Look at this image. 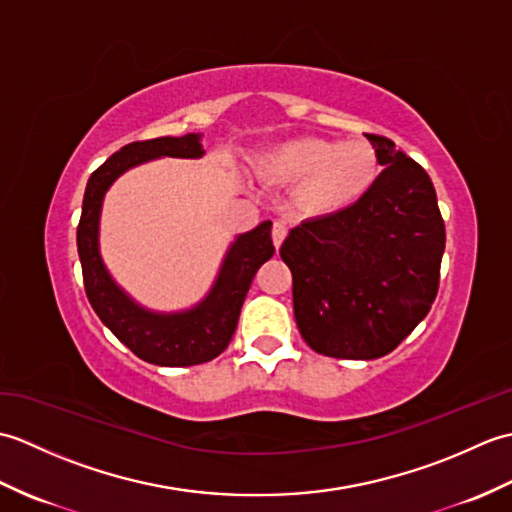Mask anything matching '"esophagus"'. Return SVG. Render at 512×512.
<instances>
[{
  "instance_id": "34e87169",
  "label": "esophagus",
  "mask_w": 512,
  "mask_h": 512,
  "mask_svg": "<svg viewBox=\"0 0 512 512\" xmlns=\"http://www.w3.org/2000/svg\"><path fill=\"white\" fill-rule=\"evenodd\" d=\"M286 235H288L286 224H284V222H275V224H273V244H275V248H279L281 244H284Z\"/></svg>"
}]
</instances>
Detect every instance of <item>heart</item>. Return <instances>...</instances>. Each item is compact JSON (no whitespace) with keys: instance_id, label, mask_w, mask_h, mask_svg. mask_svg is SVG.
<instances>
[{"instance_id":"heart-1","label":"heart","mask_w":512,"mask_h":512,"mask_svg":"<svg viewBox=\"0 0 512 512\" xmlns=\"http://www.w3.org/2000/svg\"><path fill=\"white\" fill-rule=\"evenodd\" d=\"M262 171L268 180L301 184L299 200L312 213H336L358 202L378 176L376 149L365 140L323 136L292 138L266 151Z\"/></svg>"}]
</instances>
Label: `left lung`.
<instances>
[{
  "instance_id": "obj_1",
  "label": "left lung",
  "mask_w": 512,
  "mask_h": 512,
  "mask_svg": "<svg viewBox=\"0 0 512 512\" xmlns=\"http://www.w3.org/2000/svg\"><path fill=\"white\" fill-rule=\"evenodd\" d=\"M365 136L385 167L369 191L339 213L301 222L279 248L303 341L352 361L396 350L427 317L447 239L429 173L394 140Z\"/></svg>"
}]
</instances>
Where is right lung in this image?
Returning a JSON list of instances; mask_svg holds the SVG:
<instances>
[{
	"label": "right lung",
	"mask_w": 512,
	"mask_h": 512,
	"mask_svg": "<svg viewBox=\"0 0 512 512\" xmlns=\"http://www.w3.org/2000/svg\"><path fill=\"white\" fill-rule=\"evenodd\" d=\"M202 154L198 134L162 136L125 145L90 176L83 195L81 220L76 226L83 286L94 312L138 358L162 367L200 365L213 361L226 350L255 273L275 253L270 239L273 222H262L235 239L226 253L220 277L198 308L180 314H154L136 306L107 275L99 255L101 204L110 184L129 167L160 156L200 158Z\"/></svg>",
	"instance_id": "1"
}]
</instances>
